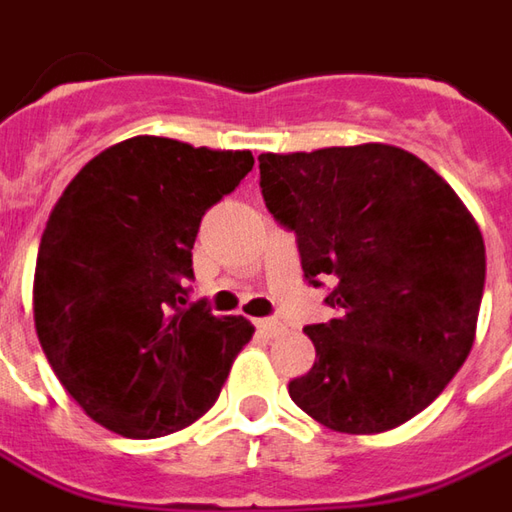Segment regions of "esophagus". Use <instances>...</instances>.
<instances>
[{"mask_svg": "<svg viewBox=\"0 0 512 512\" xmlns=\"http://www.w3.org/2000/svg\"><path fill=\"white\" fill-rule=\"evenodd\" d=\"M253 324H256L262 338H276L281 332V321H276V318H259V321H253Z\"/></svg>", "mask_w": 512, "mask_h": 512, "instance_id": "34e87169", "label": "esophagus"}]
</instances>
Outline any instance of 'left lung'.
Instances as JSON below:
<instances>
[{
  "mask_svg": "<svg viewBox=\"0 0 512 512\" xmlns=\"http://www.w3.org/2000/svg\"><path fill=\"white\" fill-rule=\"evenodd\" d=\"M267 211L296 231L304 279L332 281L335 318L304 332L287 392L315 423L380 434L428 408L471 355L485 239L417 154L389 143L259 154Z\"/></svg>",
  "mask_w": 512,
  "mask_h": 512,
  "instance_id": "obj_1",
  "label": "left lung"
}]
</instances>
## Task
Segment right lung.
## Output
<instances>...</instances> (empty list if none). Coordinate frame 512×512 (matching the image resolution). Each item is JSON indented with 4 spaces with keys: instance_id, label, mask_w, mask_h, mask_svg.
Here are the masks:
<instances>
[{
    "instance_id": "obj_1",
    "label": "right lung",
    "mask_w": 512,
    "mask_h": 512,
    "mask_svg": "<svg viewBox=\"0 0 512 512\" xmlns=\"http://www.w3.org/2000/svg\"><path fill=\"white\" fill-rule=\"evenodd\" d=\"M253 168L250 152L137 135L109 146L58 197L33 276L36 335L89 420L129 440L197 423L253 327L185 307L205 211Z\"/></svg>"
}]
</instances>
